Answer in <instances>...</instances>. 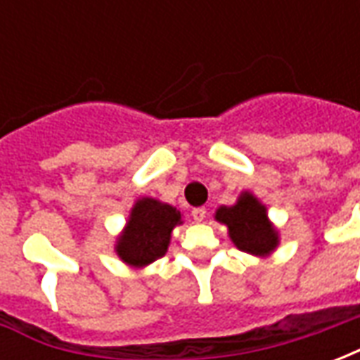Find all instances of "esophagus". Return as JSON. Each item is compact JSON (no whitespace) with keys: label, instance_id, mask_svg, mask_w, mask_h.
Masks as SVG:
<instances>
[{"label":"esophagus","instance_id":"34e87169","mask_svg":"<svg viewBox=\"0 0 360 360\" xmlns=\"http://www.w3.org/2000/svg\"><path fill=\"white\" fill-rule=\"evenodd\" d=\"M191 216H193L195 221H204V218H206V208H193Z\"/></svg>","mask_w":360,"mask_h":360}]
</instances>
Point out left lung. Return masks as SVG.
<instances>
[{
  "instance_id": "left-lung-1",
  "label": "left lung",
  "mask_w": 360,
  "mask_h": 360,
  "mask_svg": "<svg viewBox=\"0 0 360 360\" xmlns=\"http://www.w3.org/2000/svg\"><path fill=\"white\" fill-rule=\"evenodd\" d=\"M216 219L226 224L231 241L243 252L268 257L279 245L278 231L268 219L266 206L252 193H241L233 206H219Z\"/></svg>"
}]
</instances>
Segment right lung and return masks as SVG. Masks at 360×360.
Here are the masks:
<instances>
[{"instance_id":"right-lung-1","label":"right lung","mask_w":360,"mask_h":360,"mask_svg":"<svg viewBox=\"0 0 360 360\" xmlns=\"http://www.w3.org/2000/svg\"><path fill=\"white\" fill-rule=\"evenodd\" d=\"M181 212L156 198H139L117 237L115 252L129 266L142 268L167 252L172 231L181 226Z\"/></svg>"}]
</instances>
